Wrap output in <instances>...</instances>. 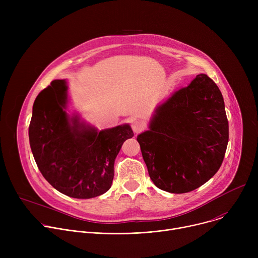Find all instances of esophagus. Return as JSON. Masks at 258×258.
I'll list each match as a JSON object with an SVG mask.
<instances>
[{
    "label": "esophagus",
    "instance_id": "1",
    "mask_svg": "<svg viewBox=\"0 0 258 258\" xmlns=\"http://www.w3.org/2000/svg\"><path fill=\"white\" fill-rule=\"evenodd\" d=\"M132 128H133V131H134L135 134H139V133H141L142 131H144L145 125H144L143 122H141V121H139V120H135V121L132 122Z\"/></svg>",
    "mask_w": 258,
    "mask_h": 258
}]
</instances>
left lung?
Instances as JSON below:
<instances>
[{"label": "left lung", "instance_id": "8db88e82", "mask_svg": "<svg viewBox=\"0 0 258 258\" xmlns=\"http://www.w3.org/2000/svg\"><path fill=\"white\" fill-rule=\"evenodd\" d=\"M154 185L166 192H191L223 163L229 142L225 102L216 84L198 75L159 105L149 131L137 137Z\"/></svg>", "mask_w": 258, "mask_h": 258}]
</instances>
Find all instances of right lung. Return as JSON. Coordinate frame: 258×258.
I'll use <instances>...</instances> for the list:
<instances>
[{
  "instance_id": "1",
  "label": "right lung",
  "mask_w": 258,
  "mask_h": 258,
  "mask_svg": "<svg viewBox=\"0 0 258 258\" xmlns=\"http://www.w3.org/2000/svg\"><path fill=\"white\" fill-rule=\"evenodd\" d=\"M67 91L65 80H55L35 98L29 144L50 185L66 196L90 199L111 187L115 158L134 133L130 124L98 131L78 114L69 116Z\"/></svg>"
}]
</instances>
